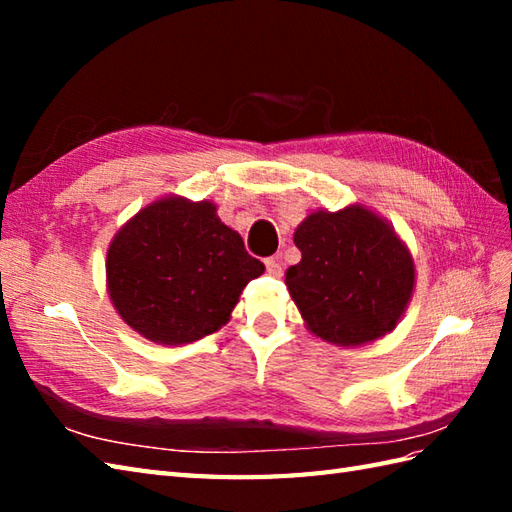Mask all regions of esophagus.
Masks as SVG:
<instances>
[{
	"mask_svg": "<svg viewBox=\"0 0 512 512\" xmlns=\"http://www.w3.org/2000/svg\"><path fill=\"white\" fill-rule=\"evenodd\" d=\"M266 270H268V275H273V277H281V273H284V268H281L277 257L266 259Z\"/></svg>",
	"mask_w": 512,
	"mask_h": 512,
	"instance_id": "1",
	"label": "esophagus"
}]
</instances>
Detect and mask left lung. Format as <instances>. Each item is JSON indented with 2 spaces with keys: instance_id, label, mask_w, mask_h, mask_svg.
Instances as JSON below:
<instances>
[{
  "instance_id": "8db88e82",
  "label": "left lung",
  "mask_w": 512,
  "mask_h": 512,
  "mask_svg": "<svg viewBox=\"0 0 512 512\" xmlns=\"http://www.w3.org/2000/svg\"><path fill=\"white\" fill-rule=\"evenodd\" d=\"M292 239L301 262L286 270V288L310 334L358 347L396 328L416 288V264L383 215L361 202L317 209Z\"/></svg>"
}]
</instances>
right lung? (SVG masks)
Returning <instances> with one entry per match:
<instances>
[{"label":"right lung","instance_id":"1","mask_svg":"<svg viewBox=\"0 0 512 512\" xmlns=\"http://www.w3.org/2000/svg\"><path fill=\"white\" fill-rule=\"evenodd\" d=\"M264 270L215 202L169 193L118 228L105 284L134 332L158 345H184L226 325L248 281Z\"/></svg>","mask_w":512,"mask_h":512}]
</instances>
